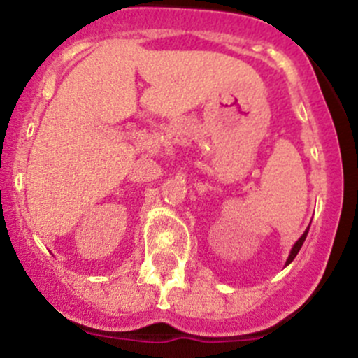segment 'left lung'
<instances>
[{
    "label": "left lung",
    "instance_id": "obj_1",
    "mask_svg": "<svg viewBox=\"0 0 358 358\" xmlns=\"http://www.w3.org/2000/svg\"><path fill=\"white\" fill-rule=\"evenodd\" d=\"M307 231H309V229H306V231H303V235L300 236L299 240H296L295 242V245H293V249H292V252H289V256H288V262H286V265H289V263L293 262V259H295V256L299 255V250H300V247H302V243H303V240H306V236H307Z\"/></svg>",
    "mask_w": 358,
    "mask_h": 358
}]
</instances>
